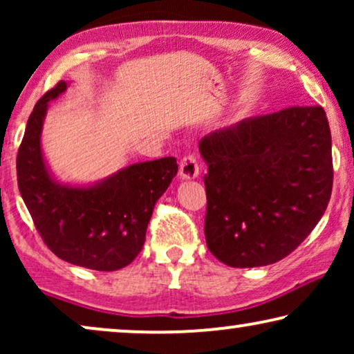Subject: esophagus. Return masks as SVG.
I'll use <instances>...</instances> for the list:
<instances>
[{"label":"esophagus","instance_id":"1","mask_svg":"<svg viewBox=\"0 0 354 354\" xmlns=\"http://www.w3.org/2000/svg\"><path fill=\"white\" fill-rule=\"evenodd\" d=\"M180 177L185 178V180H190V178H196L200 176V162H198L196 156L193 154H187L180 159Z\"/></svg>","mask_w":354,"mask_h":354}]
</instances>
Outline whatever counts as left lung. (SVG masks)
<instances>
[{
  "mask_svg": "<svg viewBox=\"0 0 354 354\" xmlns=\"http://www.w3.org/2000/svg\"><path fill=\"white\" fill-rule=\"evenodd\" d=\"M206 245L230 268L283 259L311 234L332 195V137L321 106L243 119L201 138Z\"/></svg>",
  "mask_w": 354,
  "mask_h": 354,
  "instance_id": "obj_1",
  "label": "left lung"
}]
</instances>
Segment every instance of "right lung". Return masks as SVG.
I'll return each instance as SVG.
<instances>
[{"instance_id":"right-lung-1","label":"right lung","mask_w":354,"mask_h":354,"mask_svg":"<svg viewBox=\"0 0 354 354\" xmlns=\"http://www.w3.org/2000/svg\"><path fill=\"white\" fill-rule=\"evenodd\" d=\"M67 88L57 82L37 101L17 153V185L33 224L57 258L93 270L122 269L143 248L154 205L178 171L176 158L120 169L91 187L61 185L43 159L48 103Z\"/></svg>"}]
</instances>
